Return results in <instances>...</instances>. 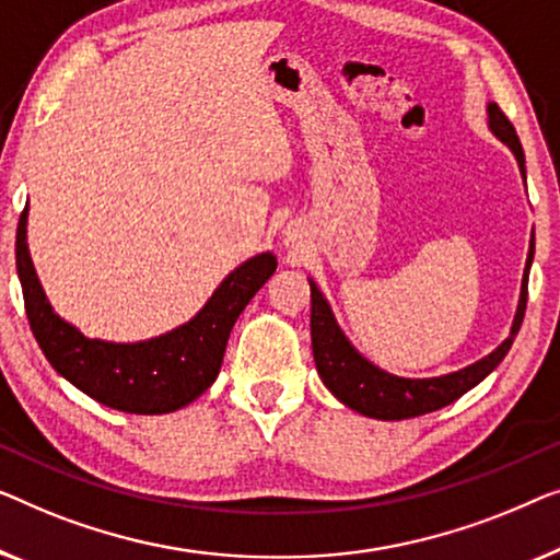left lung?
<instances>
[{
    "mask_svg": "<svg viewBox=\"0 0 560 560\" xmlns=\"http://www.w3.org/2000/svg\"><path fill=\"white\" fill-rule=\"evenodd\" d=\"M487 124H490L492 133L502 141V144L513 149L520 175L525 179L523 147H520L515 126L510 124L508 116L500 112L498 104H487ZM533 250H535V241L530 238V250H527L525 273H523V287H520L517 312H515L513 327H510L508 340L502 342L498 350H492L487 358L471 362V365L456 370V373L439 375V377H398V375L385 373V370L362 358L360 352L352 348L348 337H345L340 325H337L335 314L329 310L327 299L322 296L317 283L310 279L312 352H314V362H317V373L322 377V383L332 390V396L337 400H342V404L352 408V411L370 416V419H381V421L413 419V416L439 411V408L454 404L456 398H462L464 393L475 388L477 383H482L485 377L500 365L502 358L508 355V350L513 348V340L525 317L527 273H530Z\"/></svg>",
    "mask_w": 560,
    "mask_h": 560,
    "instance_id": "1",
    "label": "left lung"
}]
</instances>
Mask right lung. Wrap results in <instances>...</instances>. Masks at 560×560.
Segmentation results:
<instances>
[{
  "label": "right lung",
  "mask_w": 560,
  "mask_h": 560,
  "mask_svg": "<svg viewBox=\"0 0 560 560\" xmlns=\"http://www.w3.org/2000/svg\"><path fill=\"white\" fill-rule=\"evenodd\" d=\"M273 271L277 256L266 250L228 273L202 310L172 332L144 342L91 340L47 302L27 250V208L18 225V273L37 345L78 390L124 413H170L202 396L220 373L235 319Z\"/></svg>",
  "instance_id": "add662e5"
}]
</instances>
